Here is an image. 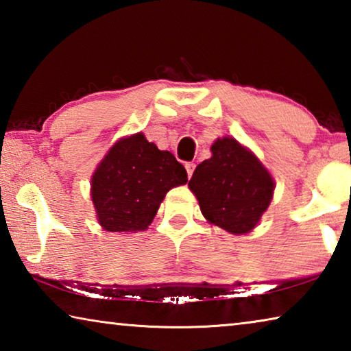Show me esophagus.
<instances>
[{
  "label": "esophagus",
  "mask_w": 351,
  "mask_h": 351,
  "mask_svg": "<svg viewBox=\"0 0 351 351\" xmlns=\"http://www.w3.org/2000/svg\"><path fill=\"white\" fill-rule=\"evenodd\" d=\"M186 170H187L189 178H192L193 170H195V164L193 162H186Z\"/></svg>",
  "instance_id": "1"
}]
</instances>
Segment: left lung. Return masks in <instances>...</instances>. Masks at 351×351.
Returning a JSON list of instances; mask_svg holds the SVG:
<instances>
[{
	"label": "left lung",
	"mask_w": 351,
	"mask_h": 351,
	"mask_svg": "<svg viewBox=\"0 0 351 351\" xmlns=\"http://www.w3.org/2000/svg\"><path fill=\"white\" fill-rule=\"evenodd\" d=\"M189 187L206 219L239 235L252 230L268 209L274 180L251 152L223 138L212 145V158L195 169Z\"/></svg>",
	"instance_id": "8db88e82"
}]
</instances>
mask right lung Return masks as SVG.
<instances>
[{"mask_svg": "<svg viewBox=\"0 0 351 351\" xmlns=\"http://www.w3.org/2000/svg\"><path fill=\"white\" fill-rule=\"evenodd\" d=\"M186 182V169L170 152H161L141 133L121 139L91 181L99 223L110 232L147 229L165 193Z\"/></svg>", "mask_w": 351, "mask_h": 351, "instance_id": "right-lung-1", "label": "right lung"}]
</instances>
